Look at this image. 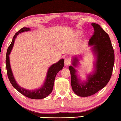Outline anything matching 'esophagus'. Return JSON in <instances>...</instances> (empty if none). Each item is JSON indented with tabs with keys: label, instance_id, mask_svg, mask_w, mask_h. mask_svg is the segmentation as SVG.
Returning a JSON list of instances; mask_svg holds the SVG:
<instances>
[{
	"label": "esophagus",
	"instance_id": "34e87169",
	"mask_svg": "<svg viewBox=\"0 0 121 121\" xmlns=\"http://www.w3.org/2000/svg\"><path fill=\"white\" fill-rule=\"evenodd\" d=\"M64 63H65V65H69L70 64H71L70 58H69V57H66V58H65V60H64Z\"/></svg>",
	"mask_w": 121,
	"mask_h": 121
}]
</instances>
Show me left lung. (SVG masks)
<instances>
[{
  "mask_svg": "<svg viewBox=\"0 0 121 121\" xmlns=\"http://www.w3.org/2000/svg\"><path fill=\"white\" fill-rule=\"evenodd\" d=\"M94 33L89 41L96 56L95 69L92 74L88 75L86 81L82 82L77 75L75 67L79 59L74 57L72 66H69L71 76V86L75 94L80 97H88L96 94L108 83L113 72L114 64V51L108 34L99 24L92 23Z\"/></svg>",
  "mask_w": 121,
  "mask_h": 121,
  "instance_id": "8db88e82",
  "label": "left lung"
}]
</instances>
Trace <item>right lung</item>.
<instances>
[{
  "label": "right lung",
  "instance_id": "right-lung-1",
  "mask_svg": "<svg viewBox=\"0 0 121 121\" xmlns=\"http://www.w3.org/2000/svg\"><path fill=\"white\" fill-rule=\"evenodd\" d=\"M30 30V28L27 27H23L20 30H19L17 32L15 33L13 38L12 41L11 43L8 47V49L7 50L6 57V69H7V73L8 75V78L9 80V81L11 83L12 85L14 86V88L20 92L21 94L24 95V96L28 97L29 98L33 99H41L46 98L49 95L51 94L52 92L53 86H54V81L55 79V77L57 75V73L64 67V59H61L58 62L52 64L49 68L47 74V77L46 78L45 81L41 88L35 90H27L21 87L17 83L16 80L13 74V72L10 67V62H9V54H10L13 47L15 40L17 37L19 33H21L23 32L29 31Z\"/></svg>",
  "mask_w": 121,
  "mask_h": 121
}]
</instances>
